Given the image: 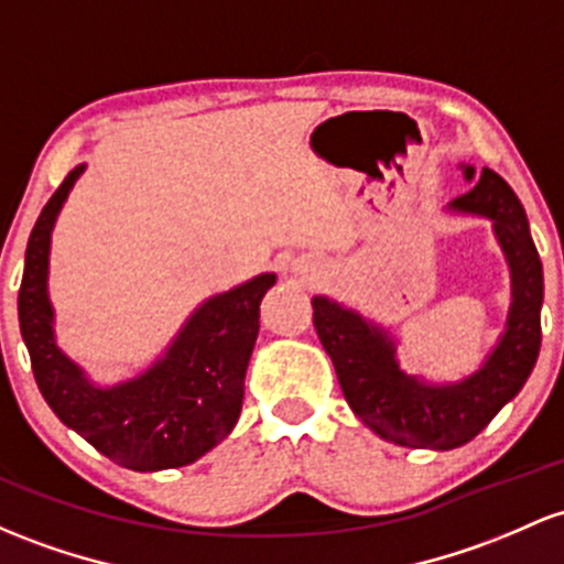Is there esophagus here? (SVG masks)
<instances>
[{
	"mask_svg": "<svg viewBox=\"0 0 564 564\" xmlns=\"http://www.w3.org/2000/svg\"><path fill=\"white\" fill-rule=\"evenodd\" d=\"M311 270H313V268L305 262V259H294V262H292V272H294V275H307V272H311Z\"/></svg>",
	"mask_w": 564,
	"mask_h": 564,
	"instance_id": "esophagus-1",
	"label": "esophagus"
}]
</instances>
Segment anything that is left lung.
I'll return each mask as SVG.
<instances>
[{
	"instance_id": "left-lung-1",
	"label": "left lung",
	"mask_w": 564,
	"mask_h": 564,
	"mask_svg": "<svg viewBox=\"0 0 564 564\" xmlns=\"http://www.w3.org/2000/svg\"><path fill=\"white\" fill-rule=\"evenodd\" d=\"M474 187L455 197L449 214L492 225L511 275V302L498 343L471 375L449 382L410 375L399 361L391 329L326 294L313 296V324L329 352L350 410L386 442L412 449H447L471 442L522 391L541 350L543 268L528 216L498 173L460 163Z\"/></svg>"
}]
</instances>
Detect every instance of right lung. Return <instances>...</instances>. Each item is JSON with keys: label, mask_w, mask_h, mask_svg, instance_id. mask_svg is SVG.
Here are the masks:
<instances>
[{"label": "right lung", "mask_w": 564, "mask_h": 564, "mask_svg": "<svg viewBox=\"0 0 564 564\" xmlns=\"http://www.w3.org/2000/svg\"><path fill=\"white\" fill-rule=\"evenodd\" d=\"M88 165H77L42 208L26 246L18 321L36 386L61 423L117 466L163 471L189 466L230 436L259 334V305L275 272H259L203 300L158 358L126 380L101 386L61 350L51 300L53 230Z\"/></svg>", "instance_id": "add662e5"}]
</instances>
